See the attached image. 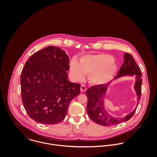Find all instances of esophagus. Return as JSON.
<instances>
[{"label":"esophagus","instance_id":"1","mask_svg":"<svg viewBox=\"0 0 157 157\" xmlns=\"http://www.w3.org/2000/svg\"><path fill=\"white\" fill-rule=\"evenodd\" d=\"M86 90H87V88H86V87L84 85H81V87H80L81 92H85V91Z\"/></svg>","mask_w":157,"mask_h":157}]
</instances>
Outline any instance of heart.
Wrapping results in <instances>:
<instances>
[{
  "mask_svg": "<svg viewBox=\"0 0 157 157\" xmlns=\"http://www.w3.org/2000/svg\"><path fill=\"white\" fill-rule=\"evenodd\" d=\"M117 68L112 56L106 54L84 56L79 63L72 60L69 65L70 74L74 80H82L87 74L90 83L95 85L105 84L112 80Z\"/></svg>",
  "mask_w": 157,
  "mask_h": 157,
  "instance_id": "1",
  "label": "heart"
}]
</instances>
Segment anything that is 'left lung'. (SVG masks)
<instances>
[{"label":"left lung","mask_w":157,"mask_h":157,"mask_svg":"<svg viewBox=\"0 0 157 157\" xmlns=\"http://www.w3.org/2000/svg\"><path fill=\"white\" fill-rule=\"evenodd\" d=\"M134 90L137 95L136 106L132 112L123 117L112 116L105 107V97L112 81L105 85L93 86L88 89L86 91L88 97L87 112L90 118L94 122L104 126H110L118 124L131 118L135 113L141 97L142 75L140 68L135 62L132 56L130 54L125 52L124 54L123 64L114 80L124 76L134 77Z\"/></svg>","instance_id":"left-lung-1"}]
</instances>
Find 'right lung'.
<instances>
[{"label": "right lung", "mask_w": 157, "mask_h": 157, "mask_svg": "<svg viewBox=\"0 0 157 157\" xmlns=\"http://www.w3.org/2000/svg\"><path fill=\"white\" fill-rule=\"evenodd\" d=\"M69 59L59 47L51 46L33 54L21 77L23 105L33 120L44 124L62 121L71 100L80 94V85L68 80Z\"/></svg>", "instance_id": "add662e5"}]
</instances>
